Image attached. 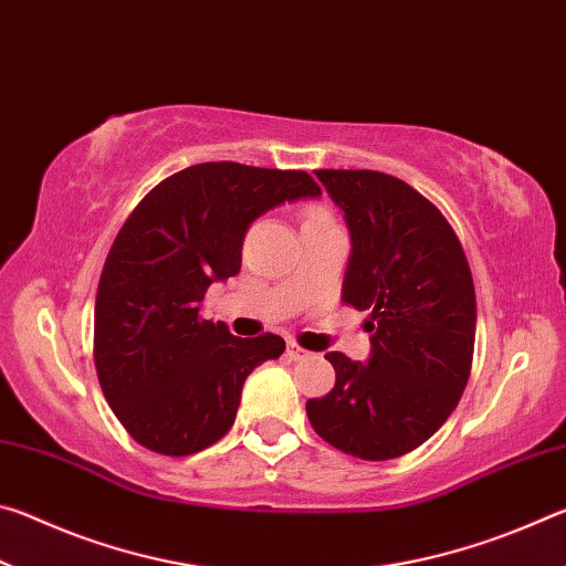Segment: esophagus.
Masks as SVG:
<instances>
[{
	"label": "esophagus",
	"instance_id": "obj_1",
	"mask_svg": "<svg viewBox=\"0 0 566 566\" xmlns=\"http://www.w3.org/2000/svg\"><path fill=\"white\" fill-rule=\"evenodd\" d=\"M286 357L294 359V361H300V359H306V357H310V352L302 349L300 344H296V342H286Z\"/></svg>",
	"mask_w": 566,
	"mask_h": 566
}]
</instances>
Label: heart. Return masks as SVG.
Listing matches in <instances>:
<instances>
[{"mask_svg":"<svg viewBox=\"0 0 566 566\" xmlns=\"http://www.w3.org/2000/svg\"><path fill=\"white\" fill-rule=\"evenodd\" d=\"M322 224H334V219H332V214L327 212V209H324V207L304 209L302 229H306V227H322Z\"/></svg>","mask_w":566,"mask_h":566,"instance_id":"b5f03b06","label":"heart"}]
</instances>
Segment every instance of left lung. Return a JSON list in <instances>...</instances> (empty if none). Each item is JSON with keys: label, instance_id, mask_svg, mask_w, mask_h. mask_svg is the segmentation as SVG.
I'll return each instance as SVG.
<instances>
[{"label": "left lung", "instance_id": "left-lung-1", "mask_svg": "<svg viewBox=\"0 0 566 566\" xmlns=\"http://www.w3.org/2000/svg\"><path fill=\"white\" fill-rule=\"evenodd\" d=\"M352 234L342 302L371 312L369 361L329 352V395L306 401L339 452L385 462L424 444L459 405L474 357L476 296L462 242L415 187L385 171L317 169Z\"/></svg>", "mask_w": 566, "mask_h": 566}]
</instances>
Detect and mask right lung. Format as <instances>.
<instances>
[{
    "instance_id": "1",
    "label": "right lung",
    "mask_w": 566,
    "mask_h": 566,
    "mask_svg": "<svg viewBox=\"0 0 566 566\" xmlns=\"http://www.w3.org/2000/svg\"><path fill=\"white\" fill-rule=\"evenodd\" d=\"M306 171L205 161L149 191L122 224L94 304V367L134 442L187 457L234 424L244 379L284 352L276 334L242 339L202 319L207 286L242 266L249 224L319 197Z\"/></svg>"
}]
</instances>
